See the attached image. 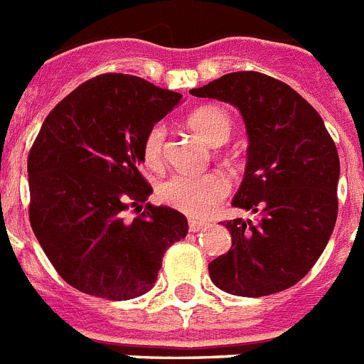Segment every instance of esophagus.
<instances>
[{
    "label": "esophagus",
    "mask_w": 364,
    "mask_h": 364,
    "mask_svg": "<svg viewBox=\"0 0 364 364\" xmlns=\"http://www.w3.org/2000/svg\"><path fill=\"white\" fill-rule=\"evenodd\" d=\"M205 227H207V223H205V221L188 220V230H191V232H198V230L205 229Z\"/></svg>",
    "instance_id": "1"
}]
</instances>
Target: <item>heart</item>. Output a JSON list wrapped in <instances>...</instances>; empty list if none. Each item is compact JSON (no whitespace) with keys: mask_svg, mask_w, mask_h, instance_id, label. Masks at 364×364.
I'll return each mask as SVG.
<instances>
[{"mask_svg":"<svg viewBox=\"0 0 364 364\" xmlns=\"http://www.w3.org/2000/svg\"><path fill=\"white\" fill-rule=\"evenodd\" d=\"M188 126L210 146L227 143L232 132L230 115L220 106H201L188 115ZM166 144V126L157 122L143 141V156L148 166H161ZM230 181L225 173H173L157 188L159 200L179 213L194 218L213 214L229 194Z\"/></svg>","mask_w":364,"mask_h":364,"instance_id":"1","label":"heart"}]
</instances>
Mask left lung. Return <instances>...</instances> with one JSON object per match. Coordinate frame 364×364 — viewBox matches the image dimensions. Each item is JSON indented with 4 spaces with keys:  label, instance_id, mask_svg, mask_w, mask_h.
<instances>
[{
    "label": "left lung",
    "instance_id": "8db88e82",
    "mask_svg": "<svg viewBox=\"0 0 364 364\" xmlns=\"http://www.w3.org/2000/svg\"><path fill=\"white\" fill-rule=\"evenodd\" d=\"M191 93L238 107L249 137L232 205L255 220L223 221L232 247L208 264L210 280L238 296L295 286L318 260L337 220L333 139L308 100L264 73H229Z\"/></svg>",
    "mask_w": 364,
    "mask_h": 364
}]
</instances>
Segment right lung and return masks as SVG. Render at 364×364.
<instances>
[{"label":"right lung","instance_id":"right-lung-1","mask_svg":"<svg viewBox=\"0 0 364 364\" xmlns=\"http://www.w3.org/2000/svg\"><path fill=\"white\" fill-rule=\"evenodd\" d=\"M181 95L144 78L106 73L84 82L43 121L27 161L29 220L53 267L69 286L107 300L144 295L164 251L188 223L170 207L146 203L143 141Z\"/></svg>","mask_w":364,"mask_h":364}]
</instances>
